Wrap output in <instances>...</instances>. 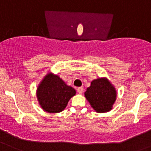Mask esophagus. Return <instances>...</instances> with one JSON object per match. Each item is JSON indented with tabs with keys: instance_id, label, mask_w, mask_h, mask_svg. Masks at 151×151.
Here are the masks:
<instances>
[{
	"instance_id": "1",
	"label": "esophagus",
	"mask_w": 151,
	"mask_h": 151,
	"mask_svg": "<svg viewBox=\"0 0 151 151\" xmlns=\"http://www.w3.org/2000/svg\"><path fill=\"white\" fill-rule=\"evenodd\" d=\"M77 92H78L80 94L83 93V87H80V88H77Z\"/></svg>"
}]
</instances>
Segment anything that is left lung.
<instances>
[{
  "mask_svg": "<svg viewBox=\"0 0 151 151\" xmlns=\"http://www.w3.org/2000/svg\"><path fill=\"white\" fill-rule=\"evenodd\" d=\"M85 96L97 112L111 110L116 99V91L106 78H99L91 82L87 88Z\"/></svg>",
  "mask_w": 151,
  "mask_h": 151,
  "instance_id": "1",
  "label": "left lung"
}]
</instances>
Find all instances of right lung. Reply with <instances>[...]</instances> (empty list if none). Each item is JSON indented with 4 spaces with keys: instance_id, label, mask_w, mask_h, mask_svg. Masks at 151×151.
Returning <instances> with one entry per match:
<instances>
[{
    "instance_id": "right-lung-1",
    "label": "right lung",
    "mask_w": 151,
    "mask_h": 151,
    "mask_svg": "<svg viewBox=\"0 0 151 151\" xmlns=\"http://www.w3.org/2000/svg\"><path fill=\"white\" fill-rule=\"evenodd\" d=\"M76 91L68 86L58 75L47 74L37 88V98L42 109L50 113H57L66 108Z\"/></svg>"
}]
</instances>
